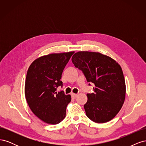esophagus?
I'll return each instance as SVG.
<instances>
[{
    "instance_id": "1",
    "label": "esophagus",
    "mask_w": 146,
    "mask_h": 146,
    "mask_svg": "<svg viewBox=\"0 0 146 146\" xmlns=\"http://www.w3.org/2000/svg\"><path fill=\"white\" fill-rule=\"evenodd\" d=\"M71 96H72V98L73 99H76V98H77V94H74V93H72V94H71Z\"/></svg>"
}]
</instances>
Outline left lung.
Wrapping results in <instances>:
<instances>
[{
  "label": "left lung",
  "instance_id": "8db88e82",
  "mask_svg": "<svg viewBox=\"0 0 146 146\" xmlns=\"http://www.w3.org/2000/svg\"><path fill=\"white\" fill-rule=\"evenodd\" d=\"M86 80L93 83L94 92L87 94L84 105L87 117L96 123L111 121L120 111L125 98V83L122 68L115 60L99 52L81 51L72 58Z\"/></svg>",
  "mask_w": 146,
  "mask_h": 146
}]
</instances>
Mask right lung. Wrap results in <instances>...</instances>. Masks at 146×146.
Masks as SVG:
<instances>
[{
	"label": "right lung",
	"instance_id": "right-lung-1",
	"mask_svg": "<svg viewBox=\"0 0 146 146\" xmlns=\"http://www.w3.org/2000/svg\"><path fill=\"white\" fill-rule=\"evenodd\" d=\"M74 52L52 54L35 60L27 70L25 95L32 112L39 119L50 124H57L66 117V107L71 100L63 91L60 80L63 70Z\"/></svg>",
	"mask_w": 146,
	"mask_h": 146
}]
</instances>
